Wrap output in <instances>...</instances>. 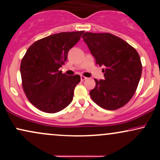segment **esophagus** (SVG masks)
<instances>
[{
    "label": "esophagus",
    "mask_w": 160,
    "mask_h": 160,
    "mask_svg": "<svg viewBox=\"0 0 160 160\" xmlns=\"http://www.w3.org/2000/svg\"><path fill=\"white\" fill-rule=\"evenodd\" d=\"M86 79H87V78H86V77L82 76V75H81V76H80V80H81V81H84V80H86Z\"/></svg>",
    "instance_id": "1"
}]
</instances>
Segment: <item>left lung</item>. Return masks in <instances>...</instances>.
<instances>
[{
	"label": "left lung",
	"mask_w": 160,
	"mask_h": 160,
	"mask_svg": "<svg viewBox=\"0 0 160 160\" xmlns=\"http://www.w3.org/2000/svg\"><path fill=\"white\" fill-rule=\"evenodd\" d=\"M95 58V65H104V80L95 79L89 92L101 108L114 111L123 107L136 91L142 71L137 50L119 37L110 33L86 32L82 36Z\"/></svg>",
	"instance_id": "obj_1"
}]
</instances>
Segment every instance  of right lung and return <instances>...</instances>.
I'll return each mask as SVG.
<instances>
[{
    "instance_id": "add662e5",
    "label": "right lung",
    "mask_w": 160,
    "mask_h": 160,
    "mask_svg": "<svg viewBox=\"0 0 160 160\" xmlns=\"http://www.w3.org/2000/svg\"><path fill=\"white\" fill-rule=\"evenodd\" d=\"M84 31L61 32L37 40L28 49L20 65L22 86L27 98L45 113L65 109L72 102L80 75L68 76L58 68Z\"/></svg>"
}]
</instances>
